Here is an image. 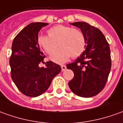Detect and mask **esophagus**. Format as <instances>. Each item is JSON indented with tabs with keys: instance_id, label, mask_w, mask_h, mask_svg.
<instances>
[{
	"instance_id": "34e87169",
	"label": "esophagus",
	"mask_w": 123,
	"mask_h": 123,
	"mask_svg": "<svg viewBox=\"0 0 123 123\" xmlns=\"http://www.w3.org/2000/svg\"><path fill=\"white\" fill-rule=\"evenodd\" d=\"M61 68H62V72H63V71H65V70H66V66L65 65H62Z\"/></svg>"
}]
</instances>
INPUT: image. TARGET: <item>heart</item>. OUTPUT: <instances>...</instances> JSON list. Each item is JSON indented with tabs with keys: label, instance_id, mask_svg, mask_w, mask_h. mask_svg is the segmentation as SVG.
Listing matches in <instances>:
<instances>
[{
	"label": "heart",
	"instance_id": "heart-1",
	"mask_svg": "<svg viewBox=\"0 0 123 123\" xmlns=\"http://www.w3.org/2000/svg\"><path fill=\"white\" fill-rule=\"evenodd\" d=\"M47 34L48 36L40 35L37 37V45L51 55L58 44L60 48L50 56L51 60L56 63H64L70 57L77 58L86 49V37L80 29L57 25L49 29Z\"/></svg>",
	"mask_w": 123,
	"mask_h": 123
}]
</instances>
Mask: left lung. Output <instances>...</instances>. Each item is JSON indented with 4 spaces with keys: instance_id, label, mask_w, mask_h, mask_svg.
Segmentation results:
<instances>
[{
    "instance_id": "8db88e82",
    "label": "left lung",
    "mask_w": 123,
    "mask_h": 123,
    "mask_svg": "<svg viewBox=\"0 0 123 123\" xmlns=\"http://www.w3.org/2000/svg\"><path fill=\"white\" fill-rule=\"evenodd\" d=\"M86 37L84 52L74 62L67 64L74 77L69 87L75 94L88 98L97 95L105 88L111 68V50L105 35L98 28L86 22H75Z\"/></svg>"
}]
</instances>
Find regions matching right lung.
I'll return each instance as SVG.
<instances>
[{"instance_id":"1","label":"right lung","mask_w":123,"mask_h":123,"mask_svg":"<svg viewBox=\"0 0 123 123\" xmlns=\"http://www.w3.org/2000/svg\"><path fill=\"white\" fill-rule=\"evenodd\" d=\"M46 23H32L21 30L12 44L11 75L17 88L29 97L40 96L47 90L52 80L61 72V66L51 61L39 68L45 55L37 42L39 31Z\"/></svg>"}]
</instances>
